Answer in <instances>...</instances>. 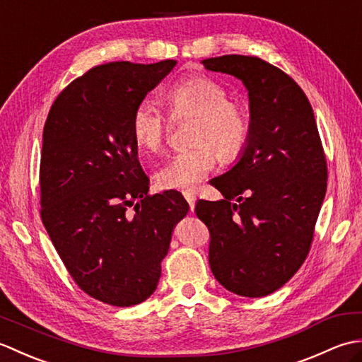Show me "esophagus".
Masks as SVG:
<instances>
[{"mask_svg": "<svg viewBox=\"0 0 362 362\" xmlns=\"http://www.w3.org/2000/svg\"><path fill=\"white\" fill-rule=\"evenodd\" d=\"M183 197L187 199V202L189 204V210L193 211L194 210V202H196V196L193 194V193H189V191H185V193H183Z\"/></svg>", "mask_w": 362, "mask_h": 362, "instance_id": "esophagus-1", "label": "esophagus"}]
</instances>
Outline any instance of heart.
I'll use <instances>...</instances> for the list:
<instances>
[{"mask_svg":"<svg viewBox=\"0 0 362 362\" xmlns=\"http://www.w3.org/2000/svg\"><path fill=\"white\" fill-rule=\"evenodd\" d=\"M166 103L175 117H194L191 143L157 173L163 189H191L216 166L238 158L250 136V121L243 107L227 99V90L206 74H191L166 91ZM134 141L141 149L157 152L165 143L168 121L149 101L138 104L130 118Z\"/></svg>","mask_w":362,"mask_h":362,"instance_id":"obj_1","label":"heart"}]
</instances>
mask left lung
Here are the masks:
<instances>
[{"label":"left lung","mask_w":362,"mask_h":362,"mask_svg":"<svg viewBox=\"0 0 362 362\" xmlns=\"http://www.w3.org/2000/svg\"><path fill=\"white\" fill-rule=\"evenodd\" d=\"M249 91L250 136L238 163L210 180L224 196L199 201L210 230L209 261L222 286L264 297L291 280L308 255L327 193V160L313 107L296 81L252 56L202 60Z\"/></svg>","instance_id":"1"}]
</instances>
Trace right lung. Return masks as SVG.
<instances>
[{"mask_svg":"<svg viewBox=\"0 0 362 362\" xmlns=\"http://www.w3.org/2000/svg\"><path fill=\"white\" fill-rule=\"evenodd\" d=\"M175 64L91 68L57 96L45 122L43 226L78 286L113 306L151 297L173 228L189 209L174 189L148 193L130 130L135 107Z\"/></svg>","mask_w":362,"mask_h":362,"instance_id":"right-lung-1","label":"right lung"}]
</instances>
